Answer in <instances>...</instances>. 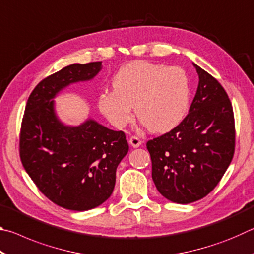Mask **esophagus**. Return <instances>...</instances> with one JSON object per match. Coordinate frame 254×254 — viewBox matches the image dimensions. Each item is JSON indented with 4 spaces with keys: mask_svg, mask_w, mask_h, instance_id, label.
Masks as SVG:
<instances>
[{
    "mask_svg": "<svg viewBox=\"0 0 254 254\" xmlns=\"http://www.w3.org/2000/svg\"><path fill=\"white\" fill-rule=\"evenodd\" d=\"M128 143H130L133 148H139L141 144H142V141H141L137 136H131L130 140H128Z\"/></svg>",
    "mask_w": 254,
    "mask_h": 254,
    "instance_id": "34e87169",
    "label": "esophagus"
}]
</instances>
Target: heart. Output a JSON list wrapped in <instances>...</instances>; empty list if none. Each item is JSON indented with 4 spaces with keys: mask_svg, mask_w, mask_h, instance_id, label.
Here are the masks:
<instances>
[{
    "mask_svg": "<svg viewBox=\"0 0 254 254\" xmlns=\"http://www.w3.org/2000/svg\"><path fill=\"white\" fill-rule=\"evenodd\" d=\"M112 91L102 92L98 109L122 128L136 117L150 131L163 133L182 123L190 104V81L180 67L143 60L128 63L115 72Z\"/></svg>",
    "mask_w": 254,
    "mask_h": 254,
    "instance_id": "b5f03b06",
    "label": "heart"
}]
</instances>
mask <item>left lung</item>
Segmentation results:
<instances>
[{"label": "left lung", "mask_w": 254, "mask_h": 254, "mask_svg": "<svg viewBox=\"0 0 254 254\" xmlns=\"http://www.w3.org/2000/svg\"><path fill=\"white\" fill-rule=\"evenodd\" d=\"M196 95L182 123L147 142L158 191L174 203L189 204L208 195L233 159V107L218 81L194 64Z\"/></svg>", "instance_id": "left-lung-1"}]
</instances>
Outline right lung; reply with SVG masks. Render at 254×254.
Returning a JSON list of instances; mask_svg holds the SVG:
<instances>
[{"label":"right lung","mask_w":254,"mask_h":254,"mask_svg":"<svg viewBox=\"0 0 254 254\" xmlns=\"http://www.w3.org/2000/svg\"><path fill=\"white\" fill-rule=\"evenodd\" d=\"M101 69L102 62L72 64L46 77L30 94L21 124L20 158L30 178L53 203L78 212L97 207L112 195L128 144L124 132L91 119L65 126L55 113L54 98Z\"/></svg>","instance_id":"add662e5"}]
</instances>
